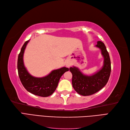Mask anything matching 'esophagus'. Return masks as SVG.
Here are the masks:
<instances>
[{"instance_id": "esophagus-1", "label": "esophagus", "mask_w": 130, "mask_h": 130, "mask_svg": "<svg viewBox=\"0 0 130 130\" xmlns=\"http://www.w3.org/2000/svg\"><path fill=\"white\" fill-rule=\"evenodd\" d=\"M66 67H69L70 66V64L69 63L67 62L66 63Z\"/></svg>"}]
</instances>
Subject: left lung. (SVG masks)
Masks as SVG:
<instances>
[{
    "label": "left lung",
    "instance_id": "8db88e82",
    "mask_svg": "<svg viewBox=\"0 0 130 130\" xmlns=\"http://www.w3.org/2000/svg\"><path fill=\"white\" fill-rule=\"evenodd\" d=\"M95 46L101 50L104 58V65L99 71L88 76L82 74L76 67L69 68L73 75V87L78 94L83 96L92 95L99 91L107 83L111 74V60L105 44L101 41H98Z\"/></svg>",
    "mask_w": 130,
    "mask_h": 130
}]
</instances>
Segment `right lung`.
Instances as JSON below:
<instances>
[{
	"mask_svg": "<svg viewBox=\"0 0 130 130\" xmlns=\"http://www.w3.org/2000/svg\"><path fill=\"white\" fill-rule=\"evenodd\" d=\"M29 40L23 45L18 55L17 69L18 75L24 87L29 92L42 97L50 96L56 90L61 77L69 69L66 67L54 70L48 75L43 77H34L29 73L23 62V55Z\"/></svg>",
	"mask_w": 130,
	"mask_h": 130,
	"instance_id": "1",
	"label": "right lung"
}]
</instances>
